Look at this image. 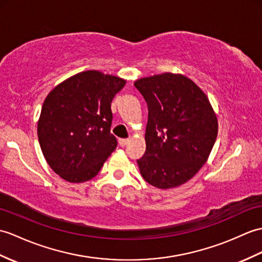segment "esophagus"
Instances as JSON below:
<instances>
[{"instance_id": "obj_1", "label": "esophagus", "mask_w": 262, "mask_h": 262, "mask_svg": "<svg viewBox=\"0 0 262 262\" xmlns=\"http://www.w3.org/2000/svg\"><path fill=\"white\" fill-rule=\"evenodd\" d=\"M118 143H119V145L121 146V147H124V146H126L127 144L129 143V138H120L119 141H118Z\"/></svg>"}]
</instances>
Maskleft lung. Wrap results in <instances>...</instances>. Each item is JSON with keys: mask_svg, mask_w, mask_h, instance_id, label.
I'll use <instances>...</instances> for the list:
<instances>
[{"mask_svg": "<svg viewBox=\"0 0 262 262\" xmlns=\"http://www.w3.org/2000/svg\"><path fill=\"white\" fill-rule=\"evenodd\" d=\"M134 84L148 107L146 150L137 161L142 176L163 190L186 183L205 164L217 135L208 97L191 79L169 72Z\"/></svg>", "mask_w": 262, "mask_h": 262, "instance_id": "left-lung-1", "label": "left lung"}]
</instances>
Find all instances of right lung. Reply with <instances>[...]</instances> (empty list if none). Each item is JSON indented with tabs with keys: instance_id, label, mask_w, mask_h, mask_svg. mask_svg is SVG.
<instances>
[{
	"instance_id": "add662e5",
	"label": "right lung",
	"mask_w": 262,
	"mask_h": 262,
	"mask_svg": "<svg viewBox=\"0 0 262 262\" xmlns=\"http://www.w3.org/2000/svg\"><path fill=\"white\" fill-rule=\"evenodd\" d=\"M125 83L119 77L88 70L49 93L38 121V137L46 161L60 178L71 183L89 181L116 149L111 106Z\"/></svg>"
}]
</instances>
